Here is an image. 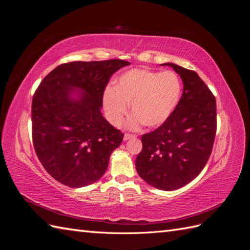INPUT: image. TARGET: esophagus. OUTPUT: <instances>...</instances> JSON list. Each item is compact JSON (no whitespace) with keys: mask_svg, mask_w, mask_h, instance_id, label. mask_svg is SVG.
<instances>
[{"mask_svg":"<svg viewBox=\"0 0 250 250\" xmlns=\"http://www.w3.org/2000/svg\"><path fill=\"white\" fill-rule=\"evenodd\" d=\"M133 137H134V135H132V134L125 133V134H124V138H123V140H124V141H127V140H129V139H132Z\"/></svg>","mask_w":250,"mask_h":250,"instance_id":"esophagus-1","label":"esophagus"}]
</instances>
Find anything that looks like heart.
<instances>
[{
    "label": "heart",
    "mask_w": 250,
    "mask_h": 250,
    "mask_svg": "<svg viewBox=\"0 0 250 250\" xmlns=\"http://www.w3.org/2000/svg\"><path fill=\"white\" fill-rule=\"evenodd\" d=\"M181 85L177 75L148 69H132L117 79L115 87L103 94V107L109 122L119 126L131 104L133 115L127 122L129 129L141 124L156 128L167 121L180 99Z\"/></svg>",
    "instance_id": "b5f03b06"
}]
</instances>
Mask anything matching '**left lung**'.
Instances as JSON below:
<instances>
[{
	"label": "left lung",
	"mask_w": 250,
	"mask_h": 250,
	"mask_svg": "<svg viewBox=\"0 0 250 250\" xmlns=\"http://www.w3.org/2000/svg\"><path fill=\"white\" fill-rule=\"evenodd\" d=\"M161 65L179 75L183 95L170 118L142 137L135 169L148 185L173 191L192 181L208 163L216 134V99L197 73L171 62Z\"/></svg>",
	"instance_id": "left-lung-1"
}]
</instances>
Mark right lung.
Segmentation results:
<instances>
[{
	"mask_svg": "<svg viewBox=\"0 0 250 250\" xmlns=\"http://www.w3.org/2000/svg\"><path fill=\"white\" fill-rule=\"evenodd\" d=\"M130 62H74L49 73L32 100V137L43 168L60 184L82 188L99 180L124 134L102 116L105 86Z\"/></svg>",
	"mask_w": 250,
	"mask_h": 250,
	"instance_id": "obj_1",
	"label": "right lung"
}]
</instances>
